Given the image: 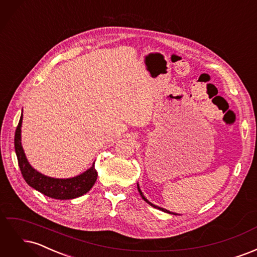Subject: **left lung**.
<instances>
[{"instance_id": "8db88e82", "label": "left lung", "mask_w": 257, "mask_h": 257, "mask_svg": "<svg viewBox=\"0 0 257 257\" xmlns=\"http://www.w3.org/2000/svg\"><path fill=\"white\" fill-rule=\"evenodd\" d=\"M137 189H138V192H139V194H141V196L143 197V199L145 200V201H147V203L148 204H149V205H151L152 207H154V208H157V209H160V210H162V211H164V212H167V213H170V214H175V215H177L176 213H173V212H170V211H168V210H166V209H164V208H161V207H158V206H155V205H153V204H151L150 203V201L149 200H148L145 196H144V194H143V192L141 191V189H139V185L137 184Z\"/></svg>"}]
</instances>
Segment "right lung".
I'll list each match as a JSON object with an SVG mask.
<instances>
[{"label":"right lung","mask_w":257,"mask_h":257,"mask_svg":"<svg viewBox=\"0 0 257 257\" xmlns=\"http://www.w3.org/2000/svg\"><path fill=\"white\" fill-rule=\"evenodd\" d=\"M21 123L22 114L15 132V151L22 177L30 186L54 199H73L82 196L91 190L97 179L94 163L85 173L69 179H56L44 176L31 166L21 146Z\"/></svg>","instance_id":"1"}]
</instances>
